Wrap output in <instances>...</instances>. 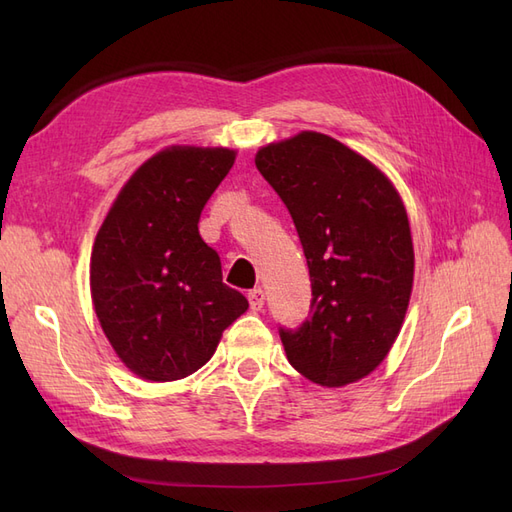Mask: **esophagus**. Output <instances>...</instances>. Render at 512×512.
I'll list each match as a JSON object with an SVG mask.
<instances>
[{"label": "esophagus", "instance_id": "1", "mask_svg": "<svg viewBox=\"0 0 512 512\" xmlns=\"http://www.w3.org/2000/svg\"><path fill=\"white\" fill-rule=\"evenodd\" d=\"M247 301H250V307L254 309V312H260L262 305H265V290L262 288H254L247 292Z\"/></svg>", "mask_w": 512, "mask_h": 512}]
</instances>
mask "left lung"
Returning a JSON list of instances; mask_svg holds the SVG:
<instances>
[{"label": "left lung", "instance_id": "left-lung-1", "mask_svg": "<svg viewBox=\"0 0 512 512\" xmlns=\"http://www.w3.org/2000/svg\"><path fill=\"white\" fill-rule=\"evenodd\" d=\"M256 168L286 205L312 280L301 327H280L290 365L322 386L365 378L389 354L410 301L404 203L374 164L327 134L262 147Z\"/></svg>", "mask_w": 512, "mask_h": 512}]
</instances>
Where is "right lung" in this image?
<instances>
[{"label": "right lung", "mask_w": 512, "mask_h": 512, "mask_svg": "<svg viewBox=\"0 0 512 512\" xmlns=\"http://www.w3.org/2000/svg\"><path fill=\"white\" fill-rule=\"evenodd\" d=\"M235 151L170 147L123 185L91 252V299L102 331L136 376L181 380L203 367L247 299L222 282L198 232Z\"/></svg>", "instance_id": "obj_1"}]
</instances>
